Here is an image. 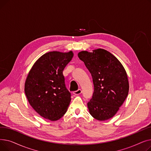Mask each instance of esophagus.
Here are the masks:
<instances>
[{"label":"esophagus","mask_w":151,"mask_h":151,"mask_svg":"<svg viewBox=\"0 0 151 151\" xmlns=\"http://www.w3.org/2000/svg\"><path fill=\"white\" fill-rule=\"evenodd\" d=\"M81 92H82V91H81V89H78V90L75 91V92H73V93L75 95V96H78V95L81 94Z\"/></svg>","instance_id":"esophagus-1"}]
</instances>
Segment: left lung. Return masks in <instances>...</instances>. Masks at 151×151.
Segmentation results:
<instances>
[{
  "label": "left lung",
  "mask_w": 151,
  "mask_h": 151,
  "mask_svg": "<svg viewBox=\"0 0 151 151\" xmlns=\"http://www.w3.org/2000/svg\"><path fill=\"white\" fill-rule=\"evenodd\" d=\"M92 51L78 54L91 73L94 86L88 107L93 118L106 121L117 113L127 97L128 78L122 63L111 53L101 48Z\"/></svg>",
  "instance_id": "1"
}]
</instances>
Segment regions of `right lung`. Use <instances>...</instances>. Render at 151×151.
<instances>
[{
  "label": "right lung",
  "instance_id": "right-lung-1",
  "mask_svg": "<svg viewBox=\"0 0 151 151\" xmlns=\"http://www.w3.org/2000/svg\"><path fill=\"white\" fill-rule=\"evenodd\" d=\"M73 57L71 51L47 52L35 62L28 73L26 96L31 106L46 119L59 120L67 112L71 93L62 72Z\"/></svg>",
  "mask_w": 151,
  "mask_h": 151
}]
</instances>
